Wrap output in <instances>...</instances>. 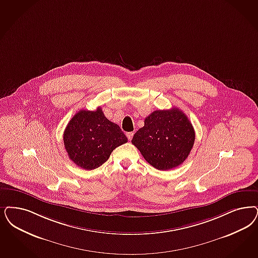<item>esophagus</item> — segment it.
Masks as SVG:
<instances>
[{
    "label": "esophagus",
    "mask_w": 258,
    "mask_h": 258,
    "mask_svg": "<svg viewBox=\"0 0 258 258\" xmlns=\"http://www.w3.org/2000/svg\"><path fill=\"white\" fill-rule=\"evenodd\" d=\"M126 137L131 141L133 139V137H134V133H126Z\"/></svg>",
    "instance_id": "esophagus-1"
}]
</instances>
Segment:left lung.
I'll return each instance as SVG.
<instances>
[{
  "mask_svg": "<svg viewBox=\"0 0 258 258\" xmlns=\"http://www.w3.org/2000/svg\"><path fill=\"white\" fill-rule=\"evenodd\" d=\"M195 140L196 133L187 115L172 107L148 116L132 142L152 167L168 170L187 159Z\"/></svg>",
  "mask_w": 258,
  "mask_h": 258,
  "instance_id": "1",
  "label": "left lung"
}]
</instances>
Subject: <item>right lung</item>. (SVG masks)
Returning <instances> with one entry per match:
<instances>
[{"label":"right lung","instance_id":"1","mask_svg":"<svg viewBox=\"0 0 258 258\" xmlns=\"http://www.w3.org/2000/svg\"><path fill=\"white\" fill-rule=\"evenodd\" d=\"M127 142L120 126L104 115L101 107L82 109L73 116L63 133L69 157L82 169H97L117 147Z\"/></svg>","mask_w":258,"mask_h":258}]
</instances>
